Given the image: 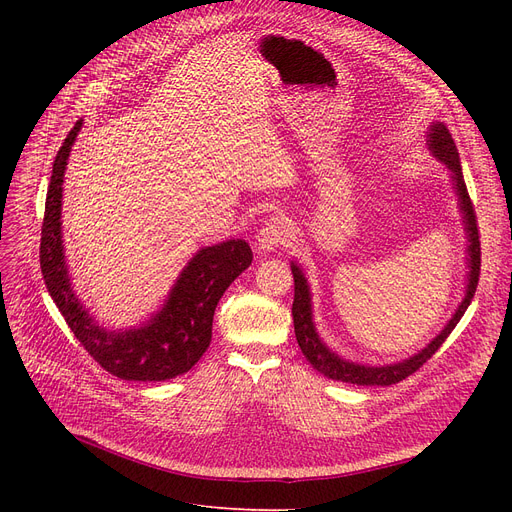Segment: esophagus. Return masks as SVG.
I'll use <instances>...</instances> for the list:
<instances>
[{
	"mask_svg": "<svg viewBox=\"0 0 512 512\" xmlns=\"http://www.w3.org/2000/svg\"><path fill=\"white\" fill-rule=\"evenodd\" d=\"M288 240H290L288 224L284 220H272V222H267L259 230V234H257V249L261 253H272L278 247L288 245Z\"/></svg>",
	"mask_w": 512,
	"mask_h": 512,
	"instance_id": "esophagus-1",
	"label": "esophagus"
}]
</instances>
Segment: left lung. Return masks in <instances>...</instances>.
<instances>
[{"mask_svg":"<svg viewBox=\"0 0 512 512\" xmlns=\"http://www.w3.org/2000/svg\"><path fill=\"white\" fill-rule=\"evenodd\" d=\"M427 145L429 151L436 159H440L442 164L450 170L452 178V188L459 195V207L463 213V224L467 232V263H469V274H467V290H465V299L461 301L459 309L454 311L444 330L429 342L425 348L405 361H398L392 365H361L346 361L332 353L326 346V342L319 338L315 330V321H313V309H311V290L307 284L305 274L301 272V267L297 263H290V270L294 276V301H292V319H294V336H297V342L301 346L303 355L307 361L317 369L319 373H324L330 380L346 382V384H357V386H390L398 384L405 378H409L411 373H415L427 359H432V355L438 351V348L444 344V340L450 336V332L459 324L461 317L465 315L467 307L471 305L473 294L477 290L479 282V267H481V247H479V230H477V218H475V209L467 193V184L463 178L461 170V159L459 151H456V145L452 141V134L442 122H434L432 128H429L427 134Z\"/></svg>","mask_w":512,"mask_h":512,"instance_id":"left-lung-1","label":"left lung"}]
</instances>
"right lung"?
<instances>
[{
  "instance_id": "add662e5",
  "label": "right lung",
  "mask_w": 512,
  "mask_h": 512,
  "mask_svg": "<svg viewBox=\"0 0 512 512\" xmlns=\"http://www.w3.org/2000/svg\"><path fill=\"white\" fill-rule=\"evenodd\" d=\"M80 126L83 120L64 139L47 188L39 251L45 286L76 340L105 371L128 382L172 380L207 351L215 307L226 288L251 265V247L236 238L197 251L184 265L164 307L149 321L122 332L101 328L72 290L62 245V182Z\"/></svg>"
}]
</instances>
